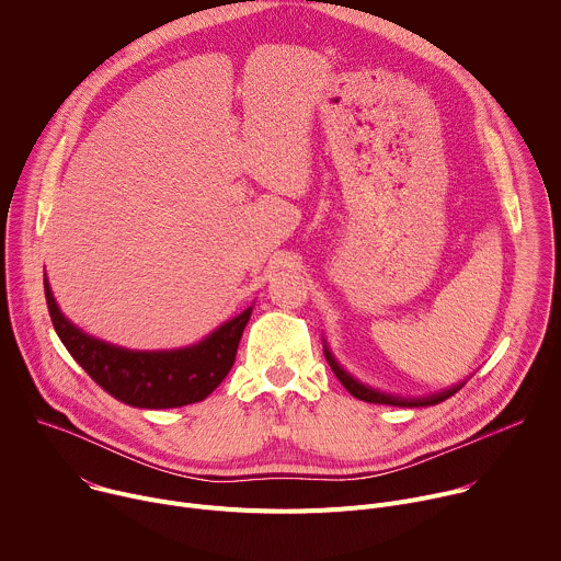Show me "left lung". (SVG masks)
I'll use <instances>...</instances> for the list:
<instances>
[{
	"label": "left lung",
	"instance_id": "left-lung-1",
	"mask_svg": "<svg viewBox=\"0 0 561 561\" xmlns=\"http://www.w3.org/2000/svg\"><path fill=\"white\" fill-rule=\"evenodd\" d=\"M327 353V362L331 364V368H333V373L337 375V379L342 381V386L353 394V397H357V399H362V402H370V404H386V407H435V404H439V402H446L448 397H453L463 383H459V386H453V388H448V390H444V392H437V394H431V397H424V399H404V397H392V394H386V392H377V390H373V388H368V386H364V383H359L357 379H353L346 370H342L340 368V364L333 359V355L329 353V348L324 351Z\"/></svg>",
	"mask_w": 561,
	"mask_h": 561
}]
</instances>
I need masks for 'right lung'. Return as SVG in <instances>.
I'll return each instance as SVG.
<instances>
[{
    "label": "right lung",
    "mask_w": 561,
    "mask_h": 561,
    "mask_svg": "<svg viewBox=\"0 0 561 561\" xmlns=\"http://www.w3.org/2000/svg\"><path fill=\"white\" fill-rule=\"evenodd\" d=\"M44 288L50 322L72 359L111 397L135 409H178L206 399L232 368L251 317L249 308L193 348L133 353L75 329L59 312L48 284Z\"/></svg>",
    "instance_id": "1"
}]
</instances>
